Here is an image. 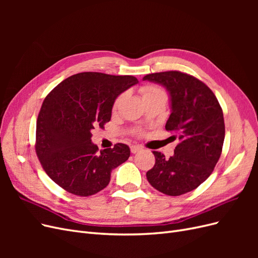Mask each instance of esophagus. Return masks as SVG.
Listing matches in <instances>:
<instances>
[{
	"label": "esophagus",
	"mask_w": 258,
	"mask_h": 258,
	"mask_svg": "<svg viewBox=\"0 0 258 258\" xmlns=\"http://www.w3.org/2000/svg\"><path fill=\"white\" fill-rule=\"evenodd\" d=\"M130 151H131L132 154H137V153L142 151V147H140V146H138V145H132V146L130 147Z\"/></svg>",
	"instance_id": "34e87169"
}]
</instances>
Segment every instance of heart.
<instances>
[{"instance_id": "b5f03b06", "label": "heart", "mask_w": 258, "mask_h": 258, "mask_svg": "<svg viewBox=\"0 0 258 258\" xmlns=\"http://www.w3.org/2000/svg\"><path fill=\"white\" fill-rule=\"evenodd\" d=\"M141 93H142V96H143V99L155 98V97H163V98H166V92L163 91L160 87H158V86H155V85H146V86H144V87L141 88ZM121 97L122 96H119L118 98L116 99L115 103H114V107H116L117 105H118Z\"/></svg>"}]
</instances>
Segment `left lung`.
<instances>
[{
	"label": "left lung",
	"instance_id": "8db88e82",
	"mask_svg": "<svg viewBox=\"0 0 258 258\" xmlns=\"http://www.w3.org/2000/svg\"><path fill=\"white\" fill-rule=\"evenodd\" d=\"M143 81L162 85L168 90L171 114L166 130L175 132L179 141L169 159L160 152H153L156 161L146 172L147 181L162 194L179 196L204 183L221 157L225 139L222 107L205 83L186 73H153Z\"/></svg>",
	"mask_w": 258,
	"mask_h": 258
}]
</instances>
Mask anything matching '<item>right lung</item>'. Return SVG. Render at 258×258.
Wrapping results in <instances>:
<instances>
[{
	"mask_svg": "<svg viewBox=\"0 0 258 258\" xmlns=\"http://www.w3.org/2000/svg\"><path fill=\"white\" fill-rule=\"evenodd\" d=\"M138 83L131 75L83 72L48 93L37 117L35 151L54 183L81 197L108 185L112 171L129 158L130 148L117 143L99 152L91 131L111 120L116 98Z\"/></svg>",
	"mask_w": 258,
	"mask_h": 258,
	"instance_id": "1",
	"label": "right lung"
}]
</instances>
